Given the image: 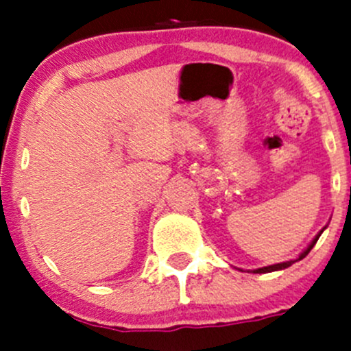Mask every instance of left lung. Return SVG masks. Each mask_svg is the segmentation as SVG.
I'll return each instance as SVG.
<instances>
[{"instance_id": "1", "label": "left lung", "mask_w": 351, "mask_h": 351, "mask_svg": "<svg viewBox=\"0 0 351 351\" xmlns=\"http://www.w3.org/2000/svg\"><path fill=\"white\" fill-rule=\"evenodd\" d=\"M324 229H326V228H323V229H321V231H319V232H317V234H316V238H314V239H313V241H311V243H309V246H307V247H306V250H304V251H302V253H300V254H299V256H297V258H295V260L282 261V263L268 265V267L254 268V270H247V271H253V274H270V271H278V270H285V268H289V267H290V265H293V263H295V261H300V260H302V258H306V256H307V254H309V251H311V250H313V247H314V244H316V243H317V239H319V236H321V234H323V231H324ZM239 270H241V268H239ZM241 271H243V270H241Z\"/></svg>"}]
</instances>
